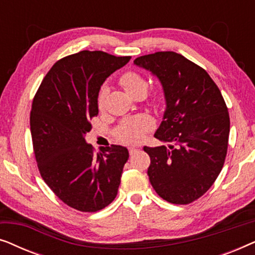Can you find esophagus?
<instances>
[{
    "label": "esophagus",
    "mask_w": 255,
    "mask_h": 255,
    "mask_svg": "<svg viewBox=\"0 0 255 255\" xmlns=\"http://www.w3.org/2000/svg\"><path fill=\"white\" fill-rule=\"evenodd\" d=\"M137 151H138V149L135 148V147H130V148H128V152H130V155H133L134 153L137 152Z\"/></svg>",
    "instance_id": "1"
}]
</instances>
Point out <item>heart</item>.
<instances>
[{
	"label": "heart",
	"mask_w": 255,
	"mask_h": 255,
	"mask_svg": "<svg viewBox=\"0 0 255 255\" xmlns=\"http://www.w3.org/2000/svg\"><path fill=\"white\" fill-rule=\"evenodd\" d=\"M120 83L133 97L144 95L146 89H147V81H146V79L140 73L137 72L124 73L121 76ZM104 94L106 93H104V90H102L99 96V100H97V104H99L100 109H102L104 106ZM153 96H154V99H159L160 93L154 92ZM153 127H154V122L152 121V118L141 115V116L124 121L120 125V128H117L116 133L117 137L123 142H127V144H138V142L142 140L146 132L151 131Z\"/></svg>",
	"instance_id": "obj_1"
}]
</instances>
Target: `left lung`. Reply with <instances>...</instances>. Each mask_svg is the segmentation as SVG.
<instances>
[{
  "label": "left lung",
  "mask_w": 255,
  "mask_h": 255,
  "mask_svg": "<svg viewBox=\"0 0 255 255\" xmlns=\"http://www.w3.org/2000/svg\"><path fill=\"white\" fill-rule=\"evenodd\" d=\"M159 80L166 109L154 137L166 145L144 146L156 194L189 204L208 191L224 165L230 133L225 101L203 68L175 52H156L133 61Z\"/></svg>",
  "instance_id": "left-lung-1"
}]
</instances>
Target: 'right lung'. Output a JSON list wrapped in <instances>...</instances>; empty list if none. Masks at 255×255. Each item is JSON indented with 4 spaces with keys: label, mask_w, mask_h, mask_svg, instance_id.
<instances>
[{
    "label": "right lung",
    "mask_w": 255,
    "mask_h": 255,
    "mask_svg": "<svg viewBox=\"0 0 255 255\" xmlns=\"http://www.w3.org/2000/svg\"><path fill=\"white\" fill-rule=\"evenodd\" d=\"M130 59L102 51L68 55L48 71L33 99L30 128L40 175L76 210H102L117 195L128 148L113 145L95 154L85 137L99 115L101 86Z\"/></svg>",
    "instance_id": "right-lung-1"
}]
</instances>
